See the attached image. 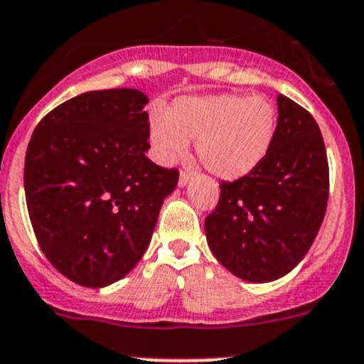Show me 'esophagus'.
Returning a JSON list of instances; mask_svg holds the SVG:
<instances>
[{
    "instance_id": "34e87169",
    "label": "esophagus",
    "mask_w": 364,
    "mask_h": 364,
    "mask_svg": "<svg viewBox=\"0 0 364 364\" xmlns=\"http://www.w3.org/2000/svg\"><path fill=\"white\" fill-rule=\"evenodd\" d=\"M189 178H191V173H187V171H181V177H178V186L186 187L187 182H189Z\"/></svg>"
}]
</instances>
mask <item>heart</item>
I'll use <instances>...</instances> for the list:
<instances>
[{"mask_svg": "<svg viewBox=\"0 0 364 364\" xmlns=\"http://www.w3.org/2000/svg\"><path fill=\"white\" fill-rule=\"evenodd\" d=\"M278 111L265 97H181L154 118L150 136L157 156L173 161L196 139V154L212 175L225 181L246 177L267 156L274 141Z\"/></svg>", "mask_w": 364, "mask_h": 364, "instance_id": "b5f03b06", "label": "heart"}]
</instances>
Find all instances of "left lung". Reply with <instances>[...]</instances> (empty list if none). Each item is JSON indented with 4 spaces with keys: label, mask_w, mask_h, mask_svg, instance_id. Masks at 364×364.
I'll list each match as a JSON object with an SVG mask.
<instances>
[{
    "label": "left lung",
    "mask_w": 364,
    "mask_h": 364,
    "mask_svg": "<svg viewBox=\"0 0 364 364\" xmlns=\"http://www.w3.org/2000/svg\"><path fill=\"white\" fill-rule=\"evenodd\" d=\"M205 219L212 255L237 278L267 283L289 274L311 247L329 196L326 145L315 118L278 95V125L265 159L223 182Z\"/></svg>",
    "instance_id": "left-lung-1"
}]
</instances>
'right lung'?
Returning <instances> with one entry per match:
<instances>
[{"label":"right lung","instance_id":"add662e5","mask_svg":"<svg viewBox=\"0 0 364 364\" xmlns=\"http://www.w3.org/2000/svg\"><path fill=\"white\" fill-rule=\"evenodd\" d=\"M149 97L136 88L86 92L46 114L31 134L24 193L48 260L77 285L102 289L141 260L178 171L150 149Z\"/></svg>","mask_w":364,"mask_h":364}]
</instances>
